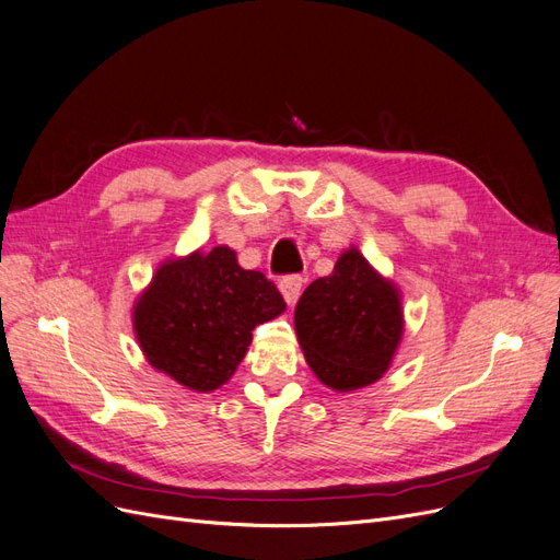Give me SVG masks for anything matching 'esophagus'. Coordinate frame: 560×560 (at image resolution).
<instances>
[{"label":"esophagus","mask_w":560,"mask_h":560,"mask_svg":"<svg viewBox=\"0 0 560 560\" xmlns=\"http://www.w3.org/2000/svg\"><path fill=\"white\" fill-rule=\"evenodd\" d=\"M278 287H280V292H282L284 301L290 303V306H294L299 294H301L303 278H301V276H284V278L278 282Z\"/></svg>","instance_id":"esophagus-1"}]
</instances>
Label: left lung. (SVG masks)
Returning a JSON list of instances; mask_svg holds the SVG:
<instances>
[{"instance_id":"1","label":"left lung","mask_w":560,"mask_h":560,"mask_svg":"<svg viewBox=\"0 0 560 560\" xmlns=\"http://www.w3.org/2000/svg\"><path fill=\"white\" fill-rule=\"evenodd\" d=\"M294 329L308 366L327 387L350 393L371 385L389 369L401 341L399 290L350 247L331 276L301 294Z\"/></svg>"}]
</instances>
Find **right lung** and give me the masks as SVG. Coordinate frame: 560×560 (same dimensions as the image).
I'll return each instance as SVG.
<instances>
[{
    "mask_svg": "<svg viewBox=\"0 0 560 560\" xmlns=\"http://www.w3.org/2000/svg\"><path fill=\"white\" fill-rule=\"evenodd\" d=\"M284 308L273 282L217 245L163 261L135 301L132 329L151 366L196 393H212L243 362L252 329Z\"/></svg>",
    "mask_w": 560,
    "mask_h": 560,
    "instance_id": "add662e5",
    "label": "right lung"
}]
</instances>
